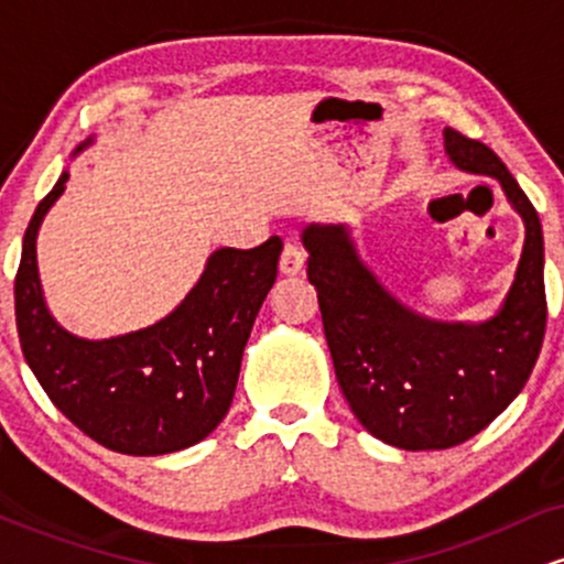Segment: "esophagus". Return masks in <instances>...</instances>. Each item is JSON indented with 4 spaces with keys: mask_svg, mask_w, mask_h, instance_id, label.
I'll return each mask as SVG.
<instances>
[{
    "mask_svg": "<svg viewBox=\"0 0 564 564\" xmlns=\"http://www.w3.org/2000/svg\"><path fill=\"white\" fill-rule=\"evenodd\" d=\"M281 273L286 275H296L302 273L304 268V249L296 241H286L283 243V251H281Z\"/></svg>",
    "mask_w": 564,
    "mask_h": 564,
    "instance_id": "obj_1",
    "label": "esophagus"
}]
</instances>
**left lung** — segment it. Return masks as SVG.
I'll return each instance as SVG.
<instances>
[{"label": "left lung", "mask_w": 564, "mask_h": 564, "mask_svg": "<svg viewBox=\"0 0 564 564\" xmlns=\"http://www.w3.org/2000/svg\"><path fill=\"white\" fill-rule=\"evenodd\" d=\"M445 151L462 170L496 177L525 219L517 278L488 323L419 318L368 273L345 228L302 232L336 381L358 422L403 451L453 448L485 430L525 387L546 334L539 212L485 142L448 127Z\"/></svg>", "instance_id": "8db88e82"}]
</instances>
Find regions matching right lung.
<instances>
[{
    "label": "right lung",
    "instance_id": "add662e5",
    "mask_svg": "<svg viewBox=\"0 0 564 564\" xmlns=\"http://www.w3.org/2000/svg\"><path fill=\"white\" fill-rule=\"evenodd\" d=\"M63 172L39 200L15 275V323L25 364L57 411L102 448L161 456L196 445L232 403L246 339L273 289L281 238L217 249L174 313L142 332L87 341L47 313L36 273V230L66 191Z\"/></svg>",
    "mask_w": 564,
    "mask_h": 564
}]
</instances>
